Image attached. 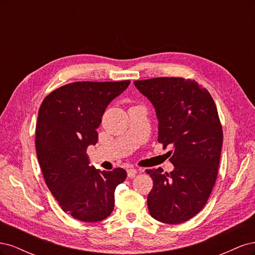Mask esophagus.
Masks as SVG:
<instances>
[{
  "label": "esophagus",
  "mask_w": 255,
  "mask_h": 255,
  "mask_svg": "<svg viewBox=\"0 0 255 255\" xmlns=\"http://www.w3.org/2000/svg\"><path fill=\"white\" fill-rule=\"evenodd\" d=\"M127 172H128V177H134L136 175V173H137V170H136V169H134V168H129V169H128Z\"/></svg>",
  "instance_id": "esophagus-1"
}]
</instances>
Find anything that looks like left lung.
<instances>
[{"label": "left lung", "mask_w": 255, "mask_h": 255, "mask_svg": "<svg viewBox=\"0 0 255 255\" xmlns=\"http://www.w3.org/2000/svg\"><path fill=\"white\" fill-rule=\"evenodd\" d=\"M134 85L155 109L158 142L172 145L173 171L145 170L153 180L149 213L168 225L185 222L204 207L217 177L222 148L217 107L194 80L156 78Z\"/></svg>", "instance_id": "obj_1"}]
</instances>
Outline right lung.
<instances>
[{"instance_id": "add662e5", "label": "right lung", "mask_w": 255, "mask_h": 255, "mask_svg": "<svg viewBox=\"0 0 255 255\" xmlns=\"http://www.w3.org/2000/svg\"><path fill=\"white\" fill-rule=\"evenodd\" d=\"M121 82H75L45 97L36 125L37 157L45 184L61 210L84 222L109 217L115 189L127 179L116 168L100 171L89 166L88 145L98 142L97 128L115 98L129 85Z\"/></svg>"}]
</instances>
